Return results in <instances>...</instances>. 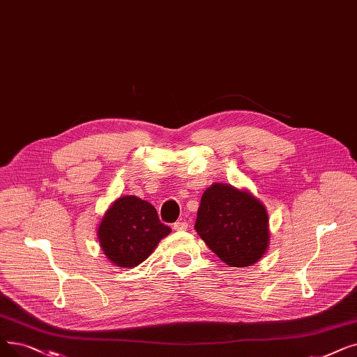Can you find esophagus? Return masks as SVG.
Masks as SVG:
<instances>
[{
	"instance_id": "esophagus-1",
	"label": "esophagus",
	"mask_w": 357,
	"mask_h": 357,
	"mask_svg": "<svg viewBox=\"0 0 357 357\" xmlns=\"http://www.w3.org/2000/svg\"><path fill=\"white\" fill-rule=\"evenodd\" d=\"M174 229L178 230V231L187 230V229H188V223H187V222H176V223L174 225Z\"/></svg>"
}]
</instances>
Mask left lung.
<instances>
[{"instance_id": "8db88e82", "label": "left lung", "mask_w": 357, "mask_h": 357, "mask_svg": "<svg viewBox=\"0 0 357 357\" xmlns=\"http://www.w3.org/2000/svg\"><path fill=\"white\" fill-rule=\"evenodd\" d=\"M195 230L230 267H250L266 255L270 225L266 206L251 191L230 183L208 187L197 213Z\"/></svg>"}]
</instances>
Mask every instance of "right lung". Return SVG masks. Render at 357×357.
<instances>
[{
	"instance_id": "add662e5",
	"label": "right lung",
	"mask_w": 357,
	"mask_h": 357,
	"mask_svg": "<svg viewBox=\"0 0 357 357\" xmlns=\"http://www.w3.org/2000/svg\"><path fill=\"white\" fill-rule=\"evenodd\" d=\"M170 234L160 223L156 208L135 195L116 198L98 226V239L111 264L132 268L142 264Z\"/></svg>"
}]
</instances>
